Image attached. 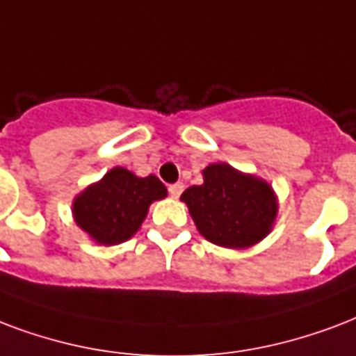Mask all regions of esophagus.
I'll return each mask as SVG.
<instances>
[{"label": "esophagus", "mask_w": 356, "mask_h": 356, "mask_svg": "<svg viewBox=\"0 0 356 356\" xmlns=\"http://www.w3.org/2000/svg\"><path fill=\"white\" fill-rule=\"evenodd\" d=\"M168 190H170V196L177 200V197L181 196V194H183L184 186H183V183H175V184H172V186H170V188H168Z\"/></svg>", "instance_id": "obj_1"}]
</instances>
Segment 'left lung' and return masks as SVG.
I'll list each match as a JSON object with an SVG mask.
<instances>
[{
  "mask_svg": "<svg viewBox=\"0 0 356 356\" xmlns=\"http://www.w3.org/2000/svg\"><path fill=\"white\" fill-rule=\"evenodd\" d=\"M203 183L183 192L197 232L209 243L244 250L267 237L278 216V196L261 177L243 173L227 162L209 164Z\"/></svg>",
  "mask_w": 356,
  "mask_h": 356,
  "instance_id": "1",
  "label": "left lung"
}]
</instances>
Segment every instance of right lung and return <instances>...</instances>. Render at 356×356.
I'll list each match as a JSON object with an SVG mask.
<instances>
[{
    "mask_svg": "<svg viewBox=\"0 0 356 356\" xmlns=\"http://www.w3.org/2000/svg\"><path fill=\"white\" fill-rule=\"evenodd\" d=\"M166 196V186L156 175L138 177L127 168L115 166L76 194L72 218L95 244L113 246L134 237L151 203Z\"/></svg>",
    "mask_w": 356,
    "mask_h": 356,
    "instance_id": "right-lung-1",
    "label": "right lung"
}]
</instances>
